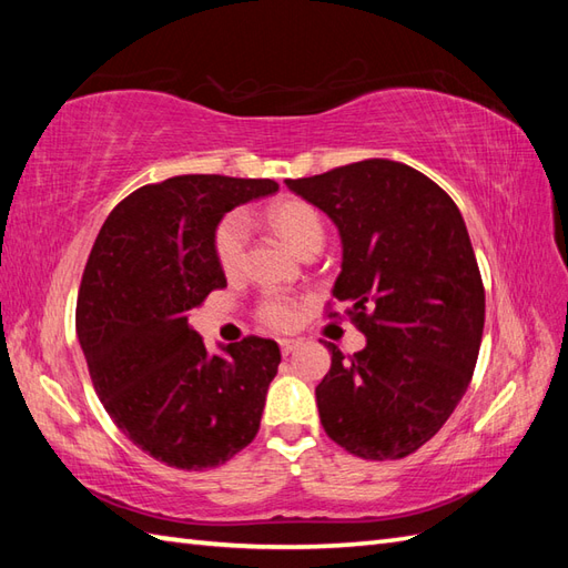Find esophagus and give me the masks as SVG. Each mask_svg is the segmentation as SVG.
I'll list each match as a JSON object with an SVG mask.
<instances>
[{
	"label": "esophagus",
	"instance_id": "obj_1",
	"mask_svg": "<svg viewBox=\"0 0 568 568\" xmlns=\"http://www.w3.org/2000/svg\"><path fill=\"white\" fill-rule=\"evenodd\" d=\"M297 346H303V342H300V339H281V352H283V356L293 354Z\"/></svg>",
	"mask_w": 568,
	"mask_h": 568
}]
</instances>
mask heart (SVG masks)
<instances>
[{
  "label": "heart",
  "instance_id": "heart-1",
  "mask_svg": "<svg viewBox=\"0 0 568 568\" xmlns=\"http://www.w3.org/2000/svg\"><path fill=\"white\" fill-rule=\"evenodd\" d=\"M265 222L300 256L317 253L324 244V222L315 204L300 197H283L265 210ZM248 229L241 214H229L214 234V253L226 275H236L246 258ZM261 320L273 329H291L297 322V305L287 297H268Z\"/></svg>",
  "mask_w": 568,
  "mask_h": 568
}]
</instances>
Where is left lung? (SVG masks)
<instances>
[{
	"mask_svg": "<svg viewBox=\"0 0 568 568\" xmlns=\"http://www.w3.org/2000/svg\"><path fill=\"white\" fill-rule=\"evenodd\" d=\"M285 185L339 232L332 295L366 334L352 358L327 344L322 427L361 458L413 454L464 397L484 336L486 293L464 216L427 175L388 159Z\"/></svg>",
	"mask_w": 568,
	"mask_h": 568,
	"instance_id": "obj_1",
	"label": "left lung"
}]
</instances>
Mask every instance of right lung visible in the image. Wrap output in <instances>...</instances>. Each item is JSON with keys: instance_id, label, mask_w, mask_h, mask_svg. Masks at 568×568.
I'll list each match as a JSON object with an SVG mask.
<instances>
[{"instance_id": "add662e5", "label": "right lung", "mask_w": 568, "mask_h": 568, "mask_svg": "<svg viewBox=\"0 0 568 568\" xmlns=\"http://www.w3.org/2000/svg\"><path fill=\"white\" fill-rule=\"evenodd\" d=\"M275 180L178 175L143 185L102 224L84 265L75 327L114 425L159 462L204 470L256 437L281 364L273 339L210 354L190 310L226 287L214 234L226 212L273 195Z\"/></svg>"}]
</instances>
